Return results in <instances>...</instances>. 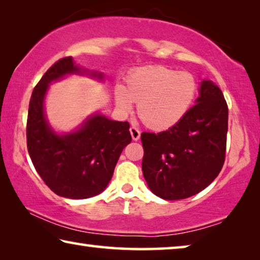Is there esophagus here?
<instances>
[{"label": "esophagus", "instance_id": "1", "mask_svg": "<svg viewBox=\"0 0 260 260\" xmlns=\"http://www.w3.org/2000/svg\"><path fill=\"white\" fill-rule=\"evenodd\" d=\"M129 132H131V135H132V139H133L134 141H138L140 139L141 136V132L139 131L138 127L135 126H132L129 128Z\"/></svg>", "mask_w": 260, "mask_h": 260}]
</instances>
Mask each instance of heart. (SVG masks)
Wrapping results in <instances>:
<instances>
[{"label": "heart", "mask_w": 260, "mask_h": 260, "mask_svg": "<svg viewBox=\"0 0 260 260\" xmlns=\"http://www.w3.org/2000/svg\"><path fill=\"white\" fill-rule=\"evenodd\" d=\"M199 93V82L187 71L151 65L134 70L126 80V89L117 86V105L129 111L138 103V114L152 129H167L186 116Z\"/></svg>", "instance_id": "1"}]
</instances>
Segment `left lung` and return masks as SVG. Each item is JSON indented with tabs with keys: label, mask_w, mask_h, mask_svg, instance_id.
<instances>
[{
	"label": "left lung",
	"mask_w": 260,
	"mask_h": 260,
	"mask_svg": "<svg viewBox=\"0 0 260 260\" xmlns=\"http://www.w3.org/2000/svg\"><path fill=\"white\" fill-rule=\"evenodd\" d=\"M228 107L210 80L188 113L167 131L143 132L142 171L150 190L169 201L203 190L221 171L226 156Z\"/></svg>",
	"instance_id": "obj_1"
}]
</instances>
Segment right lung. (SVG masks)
<instances>
[{
    "instance_id": "obj_1",
    "label": "right lung",
    "mask_w": 260,
    "mask_h": 260,
    "mask_svg": "<svg viewBox=\"0 0 260 260\" xmlns=\"http://www.w3.org/2000/svg\"><path fill=\"white\" fill-rule=\"evenodd\" d=\"M80 72L71 56L52 64L34 87L26 125L27 150L37 172L57 195L73 200L93 197L107 188L122 149L132 141L128 121L100 114L74 133L59 136L50 129L43 113L48 85ZM93 76L102 78L101 73Z\"/></svg>"
}]
</instances>
